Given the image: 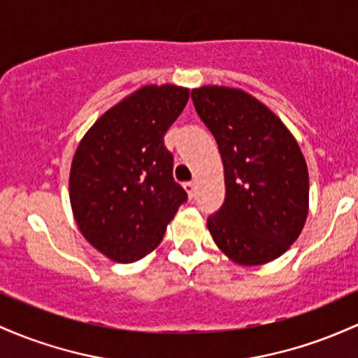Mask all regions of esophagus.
Segmentation results:
<instances>
[{
  "label": "esophagus",
  "instance_id": "34e87169",
  "mask_svg": "<svg viewBox=\"0 0 358 358\" xmlns=\"http://www.w3.org/2000/svg\"><path fill=\"white\" fill-rule=\"evenodd\" d=\"M183 188H185V192L188 194V197H194V192H195V183L194 182H185L183 183Z\"/></svg>",
  "mask_w": 358,
  "mask_h": 358
}]
</instances>
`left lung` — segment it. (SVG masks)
Masks as SVG:
<instances>
[{"label": "left lung", "mask_w": 358, "mask_h": 358, "mask_svg": "<svg viewBox=\"0 0 358 358\" xmlns=\"http://www.w3.org/2000/svg\"><path fill=\"white\" fill-rule=\"evenodd\" d=\"M192 100L214 136L226 199L207 219L219 250L238 265H263L299 238L309 210L304 156L268 107L238 88L200 86Z\"/></svg>", "instance_id": "obj_1"}]
</instances>
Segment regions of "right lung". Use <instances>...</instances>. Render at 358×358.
Segmentation results:
<instances>
[{"label": "right lung", "instance_id": "right-lung-1", "mask_svg": "<svg viewBox=\"0 0 358 358\" xmlns=\"http://www.w3.org/2000/svg\"><path fill=\"white\" fill-rule=\"evenodd\" d=\"M188 88L148 85L113 105L74 152L69 200L86 241L120 263L159 245L187 192L173 178L164 134L188 101Z\"/></svg>", "mask_w": 358, "mask_h": 358}]
</instances>
